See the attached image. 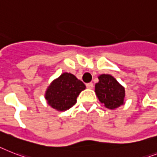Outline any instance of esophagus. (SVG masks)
Returning <instances> with one entry per match:
<instances>
[{"label":"esophagus","mask_w":157,"mask_h":157,"mask_svg":"<svg viewBox=\"0 0 157 157\" xmlns=\"http://www.w3.org/2000/svg\"><path fill=\"white\" fill-rule=\"evenodd\" d=\"M86 87H87V89H90V90H92L93 88H94V84L93 83H88V84H86Z\"/></svg>","instance_id":"esophagus-1"}]
</instances>
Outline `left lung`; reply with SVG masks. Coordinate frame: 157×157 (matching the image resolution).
<instances>
[{
    "label": "left lung",
    "instance_id": "8db88e82",
    "mask_svg": "<svg viewBox=\"0 0 157 157\" xmlns=\"http://www.w3.org/2000/svg\"><path fill=\"white\" fill-rule=\"evenodd\" d=\"M99 81L95 85V93L101 103L105 108L115 109L125 104V88L119 84L114 76L101 74Z\"/></svg>",
    "mask_w": 157,
    "mask_h": 157
}]
</instances>
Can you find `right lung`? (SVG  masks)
<instances>
[{
    "label": "right lung",
    "mask_w": 157,
    "mask_h": 157,
    "mask_svg": "<svg viewBox=\"0 0 157 157\" xmlns=\"http://www.w3.org/2000/svg\"><path fill=\"white\" fill-rule=\"evenodd\" d=\"M85 88V84L74 75L63 72L52 81L44 96L51 107L58 111H65L76 104L77 97Z\"/></svg>",
    "instance_id": "obj_1"
}]
</instances>
